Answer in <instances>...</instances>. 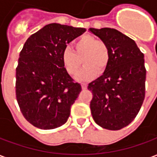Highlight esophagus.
Wrapping results in <instances>:
<instances>
[{"label":"esophagus","mask_w":157,"mask_h":157,"mask_svg":"<svg viewBox=\"0 0 157 157\" xmlns=\"http://www.w3.org/2000/svg\"><path fill=\"white\" fill-rule=\"evenodd\" d=\"M82 89H86L87 88V84L86 83H82Z\"/></svg>","instance_id":"obj_1"}]
</instances>
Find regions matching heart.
Returning a JSON list of instances; mask_svg holds the SVG:
<instances>
[{
    "instance_id": "obj_1",
    "label": "heart",
    "mask_w": 157,
    "mask_h": 157,
    "mask_svg": "<svg viewBox=\"0 0 157 157\" xmlns=\"http://www.w3.org/2000/svg\"><path fill=\"white\" fill-rule=\"evenodd\" d=\"M111 58V52L108 44L95 37L85 35L74 43V51L65 48L62 52V63L69 75H75L82 65V71L76 75L79 81H89L93 78L98 71L102 73L108 68Z\"/></svg>"
}]
</instances>
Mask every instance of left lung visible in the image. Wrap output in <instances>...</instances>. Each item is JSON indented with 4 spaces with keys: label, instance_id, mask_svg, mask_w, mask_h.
Masks as SVG:
<instances>
[{
    "label": "left lung",
    "instance_id": "obj_1",
    "mask_svg": "<svg viewBox=\"0 0 157 157\" xmlns=\"http://www.w3.org/2000/svg\"><path fill=\"white\" fill-rule=\"evenodd\" d=\"M89 30L106 42L111 52L110 63L103 75L87 86L92 92V118L102 128L118 130L135 119L145 99L144 54L133 39L116 29Z\"/></svg>",
    "mask_w": 157,
    "mask_h": 157
}]
</instances>
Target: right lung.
Returning a JSON list of instances; mask_svg holds the SVG:
<instances>
[{
    "label": "right lung",
    "mask_w": 157,
    "mask_h": 157,
    "mask_svg": "<svg viewBox=\"0 0 157 157\" xmlns=\"http://www.w3.org/2000/svg\"><path fill=\"white\" fill-rule=\"evenodd\" d=\"M86 32L83 28L50 23L27 39L16 68V98L23 117L41 129L67 121L82 91L65 71L61 55L67 44Z\"/></svg>",
    "instance_id": "1"
}]
</instances>
